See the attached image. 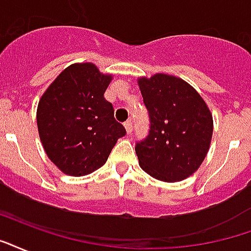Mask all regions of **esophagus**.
<instances>
[{
    "instance_id": "esophagus-1",
    "label": "esophagus",
    "mask_w": 251,
    "mask_h": 251,
    "mask_svg": "<svg viewBox=\"0 0 251 251\" xmlns=\"http://www.w3.org/2000/svg\"><path fill=\"white\" fill-rule=\"evenodd\" d=\"M125 129L127 131V134H131V131H133V122H131V120L125 122Z\"/></svg>"
}]
</instances>
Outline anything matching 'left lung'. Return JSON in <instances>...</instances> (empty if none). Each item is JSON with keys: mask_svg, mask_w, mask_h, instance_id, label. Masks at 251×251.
<instances>
[{"mask_svg": "<svg viewBox=\"0 0 251 251\" xmlns=\"http://www.w3.org/2000/svg\"><path fill=\"white\" fill-rule=\"evenodd\" d=\"M138 84L150 118L147 137L135 143L139 166L158 180H184L209 150V109L194 88L175 76L156 74Z\"/></svg>", "mask_w": 251, "mask_h": 251, "instance_id": "8db88e82", "label": "left lung"}]
</instances>
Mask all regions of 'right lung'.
<instances>
[{
    "label": "right lung",
    "mask_w": 251,
    "mask_h": 251,
    "mask_svg": "<svg viewBox=\"0 0 251 251\" xmlns=\"http://www.w3.org/2000/svg\"><path fill=\"white\" fill-rule=\"evenodd\" d=\"M110 80L92 63L72 64L39 100L36 124L42 145L67 175L83 176L100 168L126 134L104 97Z\"/></svg>",
    "instance_id": "right-lung-1"
}]
</instances>
